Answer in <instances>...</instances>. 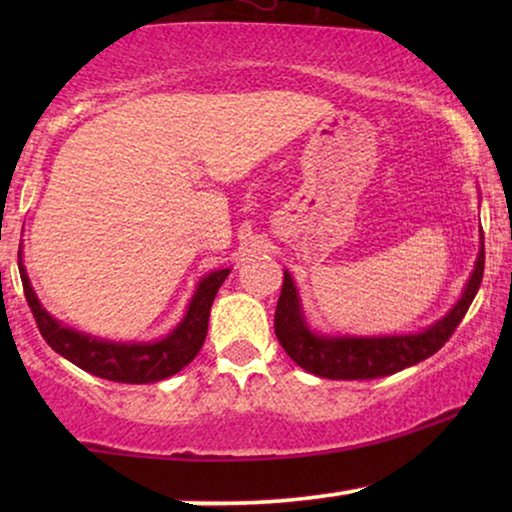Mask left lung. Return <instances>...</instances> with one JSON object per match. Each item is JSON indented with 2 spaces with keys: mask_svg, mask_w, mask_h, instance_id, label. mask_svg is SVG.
Masks as SVG:
<instances>
[{
  "mask_svg": "<svg viewBox=\"0 0 512 512\" xmlns=\"http://www.w3.org/2000/svg\"><path fill=\"white\" fill-rule=\"evenodd\" d=\"M485 272V237L480 226V249L473 272L457 303L422 331L389 335L324 333L307 321L303 298L291 272L284 270V286L275 312V333L284 352L307 373L326 380H373L429 359L450 340L464 319Z\"/></svg>",
  "mask_w": 512,
  "mask_h": 512,
  "instance_id": "left-lung-1",
  "label": "left lung"
}]
</instances>
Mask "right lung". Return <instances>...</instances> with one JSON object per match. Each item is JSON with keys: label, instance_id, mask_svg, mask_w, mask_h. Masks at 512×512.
I'll use <instances>...</instances> for the list:
<instances>
[{"label": "right lung", "instance_id": "1", "mask_svg": "<svg viewBox=\"0 0 512 512\" xmlns=\"http://www.w3.org/2000/svg\"><path fill=\"white\" fill-rule=\"evenodd\" d=\"M18 270L23 279L25 298L32 307L34 319L44 340L60 356L72 361L86 373L102 377L111 382L125 384H153L165 377L177 375L198 356L202 342L207 338L209 310L219 293L221 284L230 275V268L207 272L198 279L191 300H188L184 317L170 333L158 340H107L97 335L76 331V328L62 324L51 312L41 305L37 291L32 289L23 261V244L18 251Z\"/></svg>", "mask_w": 512, "mask_h": 512}]
</instances>
